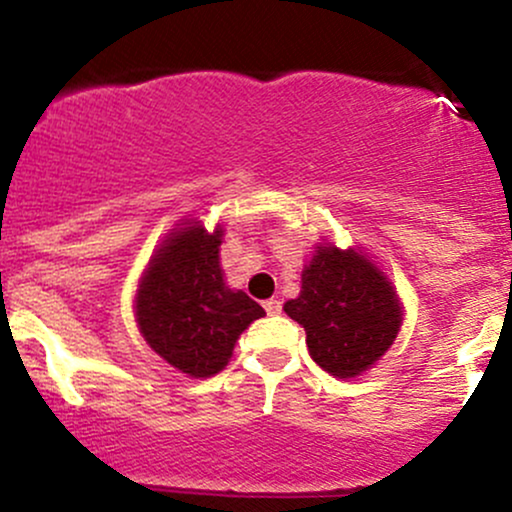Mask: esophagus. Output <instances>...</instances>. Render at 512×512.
<instances>
[{
	"mask_svg": "<svg viewBox=\"0 0 512 512\" xmlns=\"http://www.w3.org/2000/svg\"><path fill=\"white\" fill-rule=\"evenodd\" d=\"M264 310H267V315H279L281 313V301H279V298H269V301H264Z\"/></svg>",
	"mask_w": 512,
	"mask_h": 512,
	"instance_id": "esophagus-1",
	"label": "esophagus"
}]
</instances>
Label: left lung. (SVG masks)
Segmentation results:
<instances>
[{"label": "left lung", "instance_id": "left-lung-1", "mask_svg": "<svg viewBox=\"0 0 512 512\" xmlns=\"http://www.w3.org/2000/svg\"><path fill=\"white\" fill-rule=\"evenodd\" d=\"M284 313L305 330L310 356L334 378H356L395 344L402 301L361 250L317 243L301 274V293Z\"/></svg>", "mask_w": 512, "mask_h": 512}]
</instances>
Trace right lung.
<instances>
[{
	"mask_svg": "<svg viewBox=\"0 0 512 512\" xmlns=\"http://www.w3.org/2000/svg\"><path fill=\"white\" fill-rule=\"evenodd\" d=\"M221 243V226L207 231L197 219L178 223L154 250L134 296L144 342L190 378L226 368L240 334L264 317L248 293L226 286Z\"/></svg>",
	"mask_w": 512,
	"mask_h": 512,
	"instance_id": "1",
	"label": "right lung"
}]
</instances>
